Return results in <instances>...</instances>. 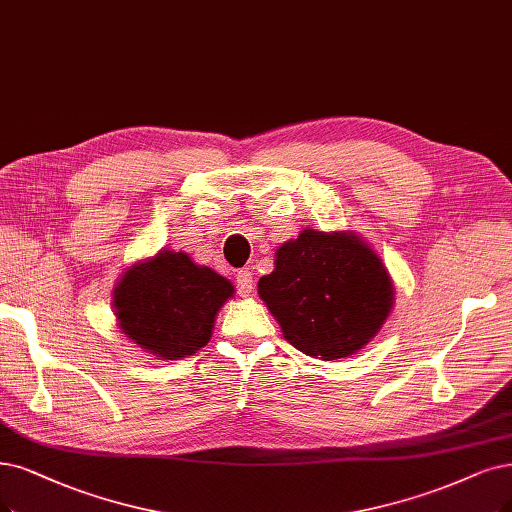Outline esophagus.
I'll list each match as a JSON object with an SVG mask.
<instances>
[{
  "label": "esophagus",
  "mask_w": 512,
  "mask_h": 512,
  "mask_svg": "<svg viewBox=\"0 0 512 512\" xmlns=\"http://www.w3.org/2000/svg\"><path fill=\"white\" fill-rule=\"evenodd\" d=\"M236 289L240 295H249L253 291V274L249 268L238 270L236 274Z\"/></svg>",
  "instance_id": "34e87169"
}]
</instances>
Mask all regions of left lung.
Wrapping results in <instances>:
<instances>
[{"label":"left lung","instance_id":"8db88e82","mask_svg":"<svg viewBox=\"0 0 512 512\" xmlns=\"http://www.w3.org/2000/svg\"><path fill=\"white\" fill-rule=\"evenodd\" d=\"M259 297L291 346L335 361L380 331L394 293L382 259L363 240L306 230L276 251V268L259 280Z\"/></svg>","mask_w":512,"mask_h":512}]
</instances>
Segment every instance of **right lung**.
Wrapping results in <instances>:
<instances>
[{"label":"right lung","mask_w":512,"mask_h":512,"mask_svg":"<svg viewBox=\"0 0 512 512\" xmlns=\"http://www.w3.org/2000/svg\"><path fill=\"white\" fill-rule=\"evenodd\" d=\"M232 282L200 268L185 253L164 251L130 268L113 304L122 331L151 354L183 358L204 348Z\"/></svg>","instance_id":"obj_1"}]
</instances>
